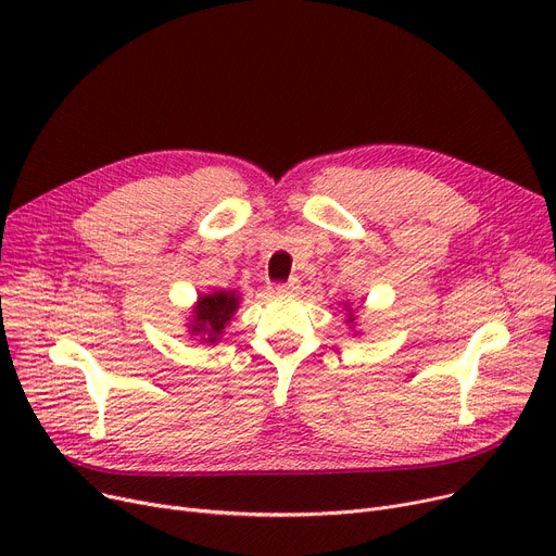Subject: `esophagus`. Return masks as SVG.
Wrapping results in <instances>:
<instances>
[{"instance_id": "obj_1", "label": "esophagus", "mask_w": 556, "mask_h": 556, "mask_svg": "<svg viewBox=\"0 0 556 556\" xmlns=\"http://www.w3.org/2000/svg\"><path fill=\"white\" fill-rule=\"evenodd\" d=\"M268 290L273 295H283V293H293L298 290V279H290V281H275L268 286Z\"/></svg>"}]
</instances>
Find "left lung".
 <instances>
[{
  "mask_svg": "<svg viewBox=\"0 0 556 556\" xmlns=\"http://www.w3.org/2000/svg\"><path fill=\"white\" fill-rule=\"evenodd\" d=\"M346 311H349V313H346V315H349V319H346V323H354V319H356V317H354V313H352V308H346Z\"/></svg>",
  "mask_w": 556,
  "mask_h": 556,
  "instance_id": "left-lung-1",
  "label": "left lung"
}]
</instances>
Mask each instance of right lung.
I'll use <instances>...</instances> for the list:
<instances>
[{
  "label": "right lung",
  "mask_w": 556,
  "mask_h": 556,
  "mask_svg": "<svg viewBox=\"0 0 556 556\" xmlns=\"http://www.w3.org/2000/svg\"><path fill=\"white\" fill-rule=\"evenodd\" d=\"M241 298L237 290H216L210 295H200L198 304L193 308V323H191V336L200 338V342L216 344L223 336L225 325L237 313Z\"/></svg>",
  "instance_id": "add662e5"
}]
</instances>
